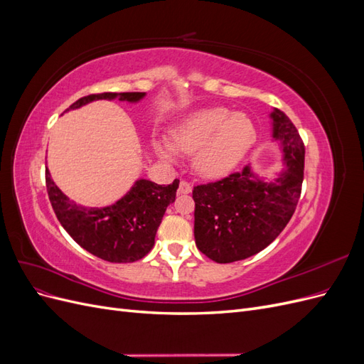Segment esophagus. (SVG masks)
Wrapping results in <instances>:
<instances>
[{
	"label": "esophagus",
	"mask_w": 364,
	"mask_h": 364,
	"mask_svg": "<svg viewBox=\"0 0 364 364\" xmlns=\"http://www.w3.org/2000/svg\"><path fill=\"white\" fill-rule=\"evenodd\" d=\"M191 190H193V186H191V183H190V182L181 181V183H179V188H178V193H179V194H190V193H191Z\"/></svg>",
	"instance_id": "34e87169"
}]
</instances>
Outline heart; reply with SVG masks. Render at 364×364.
Wrapping results in <instances>:
<instances>
[{
    "label": "heart",
    "mask_w": 364,
    "mask_h": 364,
    "mask_svg": "<svg viewBox=\"0 0 364 364\" xmlns=\"http://www.w3.org/2000/svg\"><path fill=\"white\" fill-rule=\"evenodd\" d=\"M257 142V127L246 114L226 107H205L183 117L170 132V142H153L159 156L174 161L194 153V170L217 179L232 171Z\"/></svg>",
    "instance_id": "obj_1"
}]
</instances>
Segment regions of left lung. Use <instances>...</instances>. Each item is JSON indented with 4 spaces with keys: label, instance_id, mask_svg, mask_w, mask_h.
Segmentation results:
<instances>
[{
    "label": "left lung",
    "instance_id": "left-lung-1",
    "mask_svg": "<svg viewBox=\"0 0 364 364\" xmlns=\"http://www.w3.org/2000/svg\"><path fill=\"white\" fill-rule=\"evenodd\" d=\"M273 138L281 141L284 170L259 179L250 167L193 190L194 238L202 253L220 264L246 259L266 249L290 222L299 202L305 147L291 119L273 109Z\"/></svg>",
    "mask_w": 364,
    "mask_h": 364
}]
</instances>
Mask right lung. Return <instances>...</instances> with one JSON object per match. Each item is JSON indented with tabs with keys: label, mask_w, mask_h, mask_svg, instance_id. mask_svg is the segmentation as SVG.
<instances>
[{
	"label": "right lung",
	"mask_w": 364,
	"mask_h": 364,
	"mask_svg": "<svg viewBox=\"0 0 364 364\" xmlns=\"http://www.w3.org/2000/svg\"><path fill=\"white\" fill-rule=\"evenodd\" d=\"M146 92H103L82 97L67 111L94 100L136 103ZM46 183L53 211L77 245L109 262H134L144 258L155 245L165 209L176 199L179 181L158 185L139 179L118 202L105 208H82L65 196L46 170Z\"/></svg>",
	"instance_id": "obj_1"
}]
</instances>
